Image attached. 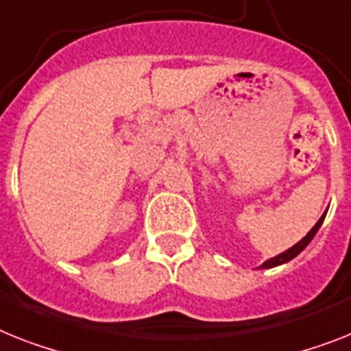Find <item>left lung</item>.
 Masks as SVG:
<instances>
[{
    "mask_svg": "<svg viewBox=\"0 0 351 351\" xmlns=\"http://www.w3.org/2000/svg\"><path fill=\"white\" fill-rule=\"evenodd\" d=\"M323 221H325V215L321 217L319 221H317V224H315L314 228H312V230L308 231V234H306L305 239H303V240H300V242H298L296 245H292L291 249H287L285 253L278 254V256H274V258L267 260V262H265V263H263V265H262V269H271V267H276V265H282V263L289 262V260L296 258L298 254H300L301 251H303V249L306 247V245L311 244V240L314 239V237H315V233H317V230H319V228H321V224H323Z\"/></svg>",
    "mask_w": 351,
    "mask_h": 351,
    "instance_id": "left-lung-1",
    "label": "left lung"
}]
</instances>
